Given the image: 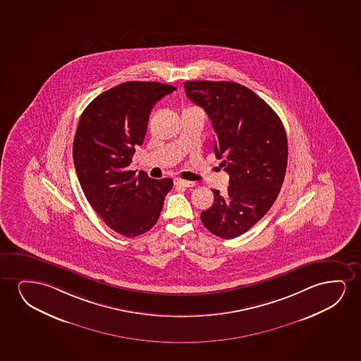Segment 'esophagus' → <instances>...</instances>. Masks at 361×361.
I'll use <instances>...</instances> for the list:
<instances>
[{
  "label": "esophagus",
  "instance_id": "obj_1",
  "mask_svg": "<svg viewBox=\"0 0 361 361\" xmlns=\"http://www.w3.org/2000/svg\"><path fill=\"white\" fill-rule=\"evenodd\" d=\"M173 183H175V185L183 186V188H193V186L196 185V183H192V181H186V180H181V178H175Z\"/></svg>",
  "mask_w": 361,
  "mask_h": 361
}]
</instances>
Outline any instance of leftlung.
Masks as SVG:
<instances>
[{"label":"left lung","instance_id":"obj_1","mask_svg":"<svg viewBox=\"0 0 361 361\" xmlns=\"http://www.w3.org/2000/svg\"><path fill=\"white\" fill-rule=\"evenodd\" d=\"M185 92L202 107L216 132L214 153L224 158L227 192L212 190L214 201L201 213L217 237H239L275 202L287 166V137L275 111L252 90L232 81H186Z\"/></svg>","mask_w":361,"mask_h":361}]
</instances>
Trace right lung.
Wrapping results in <instances>:
<instances>
[{"instance_id":"right-lung-1","label":"right lung","mask_w":361,"mask_h":361,"mask_svg":"<svg viewBox=\"0 0 361 361\" xmlns=\"http://www.w3.org/2000/svg\"><path fill=\"white\" fill-rule=\"evenodd\" d=\"M171 85L128 81L99 94L80 117L73 158L85 196L114 232L133 238L158 222L173 180H154L129 170L147 133L154 104Z\"/></svg>"}]
</instances>
